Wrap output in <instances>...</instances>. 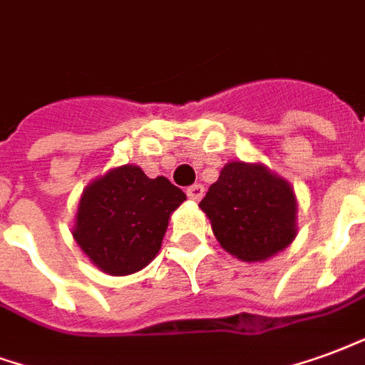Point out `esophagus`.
I'll use <instances>...</instances> for the list:
<instances>
[{
    "label": "esophagus",
    "mask_w": 365,
    "mask_h": 365,
    "mask_svg": "<svg viewBox=\"0 0 365 365\" xmlns=\"http://www.w3.org/2000/svg\"><path fill=\"white\" fill-rule=\"evenodd\" d=\"M203 195H205V187L201 185V183H195V185H190V187H187V197H190L191 201H199Z\"/></svg>",
    "instance_id": "34e87169"
}]
</instances>
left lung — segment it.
<instances>
[{"label": "left lung", "mask_w": 365, "mask_h": 365, "mask_svg": "<svg viewBox=\"0 0 365 365\" xmlns=\"http://www.w3.org/2000/svg\"><path fill=\"white\" fill-rule=\"evenodd\" d=\"M199 207L218 244L245 263L267 261L296 237L292 185L263 164L228 162Z\"/></svg>", "instance_id": "1"}]
</instances>
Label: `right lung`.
I'll use <instances>...</instances> for the list:
<instances>
[{"mask_svg":"<svg viewBox=\"0 0 365 365\" xmlns=\"http://www.w3.org/2000/svg\"><path fill=\"white\" fill-rule=\"evenodd\" d=\"M183 201L185 193L164 175L150 180L133 164L112 168L83 191L73 237L100 271L133 274L156 257Z\"/></svg>","mask_w":365,"mask_h":365,"instance_id":"obj_1","label":"right lung"}]
</instances>
